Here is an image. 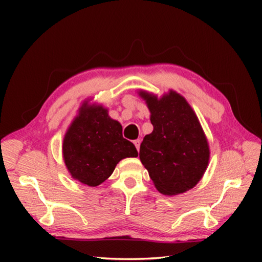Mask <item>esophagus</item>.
Returning <instances> with one entry per match:
<instances>
[{"mask_svg":"<svg viewBox=\"0 0 262 262\" xmlns=\"http://www.w3.org/2000/svg\"><path fill=\"white\" fill-rule=\"evenodd\" d=\"M135 143H136V146H138V145H140V144H138V143H140V141H136Z\"/></svg>","mask_w":262,"mask_h":262,"instance_id":"obj_1","label":"esophagus"}]
</instances>
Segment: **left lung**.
Here are the masks:
<instances>
[{"mask_svg":"<svg viewBox=\"0 0 262 262\" xmlns=\"http://www.w3.org/2000/svg\"><path fill=\"white\" fill-rule=\"evenodd\" d=\"M137 155L134 144L122 136L121 125L102 107L83 105L63 142L66 168L90 187L107 180L120 160Z\"/></svg>","mask_w":262,"mask_h":262,"instance_id":"8db88e82","label":"left lung"}]
</instances>
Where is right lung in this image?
Listing matches in <instances>:
<instances>
[{
	"label": "right lung",
	"instance_id": "add662e5",
	"mask_svg": "<svg viewBox=\"0 0 262 262\" xmlns=\"http://www.w3.org/2000/svg\"><path fill=\"white\" fill-rule=\"evenodd\" d=\"M151 111L153 132L144 137L140 159L161 193L177 194L203 177L209 148L196 115L179 94L161 100L143 94Z\"/></svg>",
	"mask_w": 262,
	"mask_h": 262
}]
</instances>
